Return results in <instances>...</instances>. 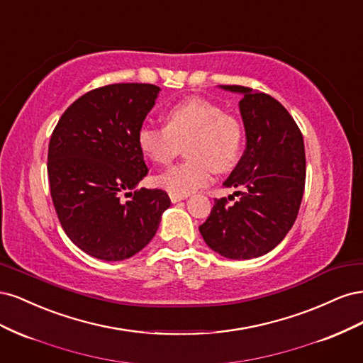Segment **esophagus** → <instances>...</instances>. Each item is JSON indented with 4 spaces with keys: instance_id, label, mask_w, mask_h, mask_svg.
Listing matches in <instances>:
<instances>
[{
    "instance_id": "esophagus-1",
    "label": "esophagus",
    "mask_w": 363,
    "mask_h": 363,
    "mask_svg": "<svg viewBox=\"0 0 363 363\" xmlns=\"http://www.w3.org/2000/svg\"><path fill=\"white\" fill-rule=\"evenodd\" d=\"M169 199L172 203H179L182 200H186L188 199V195H175V194H169Z\"/></svg>"
}]
</instances>
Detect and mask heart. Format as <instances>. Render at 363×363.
Returning a JSON list of instances; mask_svg holds the SVG:
<instances>
[{
    "label": "heart",
    "instance_id": "1",
    "mask_svg": "<svg viewBox=\"0 0 363 363\" xmlns=\"http://www.w3.org/2000/svg\"><path fill=\"white\" fill-rule=\"evenodd\" d=\"M242 142V124L201 96L169 107L164 127L144 124L138 131L140 151L157 164L171 163L184 145L188 160L155 179L159 188L175 195L204 188L213 171H232L239 162Z\"/></svg>",
    "mask_w": 363,
    "mask_h": 363
}]
</instances>
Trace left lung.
Wrapping results in <instances>:
<instances>
[{
  "mask_svg": "<svg viewBox=\"0 0 363 363\" xmlns=\"http://www.w3.org/2000/svg\"><path fill=\"white\" fill-rule=\"evenodd\" d=\"M242 94L239 101L247 148L223 183L239 189L240 199L227 206L215 200L200 225L204 242L218 255L242 260L267 255L294 225L303 200L306 156L303 135L276 98L245 86H221ZM232 196V195H230Z\"/></svg>",
  "mask_w": 363,
  "mask_h": 363,
  "instance_id": "1",
  "label": "left lung"
}]
</instances>
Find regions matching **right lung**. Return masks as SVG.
Masks as SVG:
<instances>
[{
  "mask_svg": "<svg viewBox=\"0 0 363 363\" xmlns=\"http://www.w3.org/2000/svg\"><path fill=\"white\" fill-rule=\"evenodd\" d=\"M159 91L148 83L96 87L75 100L52 131L47 164L52 204L65 233L92 257L135 256L171 206L162 189H136L148 174L138 131Z\"/></svg>",
  "mask_w": 363,
  "mask_h": 363,
  "instance_id": "add662e5",
  "label": "right lung"
}]
</instances>
